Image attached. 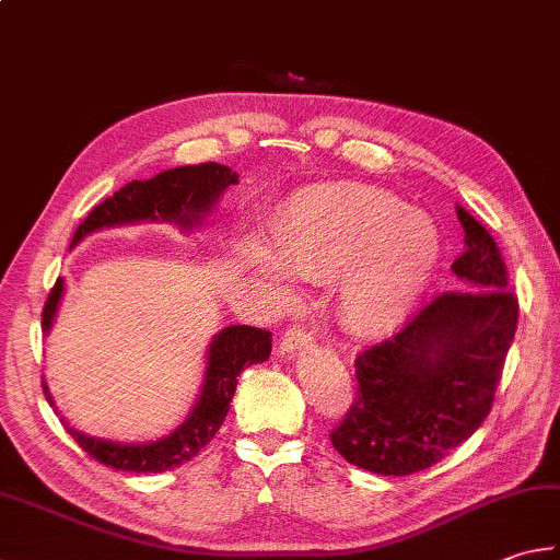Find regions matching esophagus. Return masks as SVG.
<instances>
[{
    "label": "esophagus",
    "mask_w": 560,
    "mask_h": 560,
    "mask_svg": "<svg viewBox=\"0 0 560 560\" xmlns=\"http://www.w3.org/2000/svg\"><path fill=\"white\" fill-rule=\"evenodd\" d=\"M314 343V334L304 329V326H290L288 331L282 334L280 339V351L282 353H294L302 351V348H310Z\"/></svg>",
    "instance_id": "esophagus-1"
}]
</instances>
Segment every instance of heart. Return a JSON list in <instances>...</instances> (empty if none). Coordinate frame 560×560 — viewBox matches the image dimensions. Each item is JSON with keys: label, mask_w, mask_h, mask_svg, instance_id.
I'll return each instance as SVG.
<instances>
[{"label": "heart", "mask_w": 560, "mask_h": 560, "mask_svg": "<svg viewBox=\"0 0 560 560\" xmlns=\"http://www.w3.org/2000/svg\"><path fill=\"white\" fill-rule=\"evenodd\" d=\"M278 256L253 241L250 258L278 298L290 272L302 280L336 278V310L348 329L383 336L415 312L439 268L441 244L431 221L371 187L310 189L272 224Z\"/></svg>", "instance_id": "obj_1"}]
</instances>
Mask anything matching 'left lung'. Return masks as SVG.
Returning <instances> with one entry per match:
<instances>
[{
    "label": "left lung",
    "mask_w": 560,
    "mask_h": 560,
    "mask_svg": "<svg viewBox=\"0 0 560 560\" xmlns=\"http://www.w3.org/2000/svg\"><path fill=\"white\" fill-rule=\"evenodd\" d=\"M466 250L451 270L466 284L424 304L395 336L355 358V399L331 444L377 476H411L446 458L490 415L514 341L520 302L480 221L456 207Z\"/></svg>",
    "instance_id": "1"
}]
</instances>
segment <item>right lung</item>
Listing matches in <instances>:
<instances>
[{
    "instance_id": "add662e5",
    "label": "right lung",
    "mask_w": 560,
    "mask_h": 560,
    "mask_svg": "<svg viewBox=\"0 0 560 560\" xmlns=\"http://www.w3.org/2000/svg\"><path fill=\"white\" fill-rule=\"evenodd\" d=\"M236 183L238 175L231 167L219 163L183 165L158 173L151 180H133L92 209L88 219L78 226L70 246H78L84 236L97 229L136 224V221H171V224H177L180 229H192L202 224V219L212 212L219 195L229 185ZM60 300L62 280L58 278L48 294L44 322H40L46 334L50 331L52 319H56ZM270 351L272 334L266 329H256V326L246 324H234L221 329L212 343H209L205 383L195 409L189 411V417L173 434L163 436L161 441H151V444H119V441H104L82 434V431L68 427L66 421L62 424L70 431V436L78 441L80 448L94 460L104 463V466L129 472L173 470L192 460L214 439L229 415L238 383L236 377L246 365L268 361ZM44 395L52 407V397L46 383Z\"/></svg>"
}]
</instances>
